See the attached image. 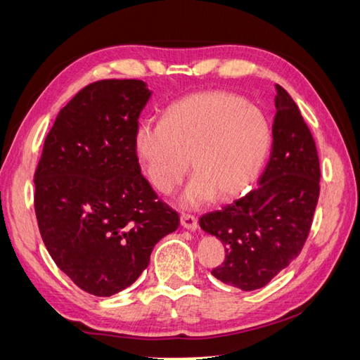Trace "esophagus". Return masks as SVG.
Segmentation results:
<instances>
[{
    "mask_svg": "<svg viewBox=\"0 0 360 360\" xmlns=\"http://www.w3.org/2000/svg\"><path fill=\"white\" fill-rule=\"evenodd\" d=\"M181 225L187 228V230L193 231V230H197L198 220H197V217H193V215H191V214H182L181 215Z\"/></svg>",
    "mask_w": 360,
    "mask_h": 360,
    "instance_id": "obj_1",
    "label": "esophagus"
}]
</instances>
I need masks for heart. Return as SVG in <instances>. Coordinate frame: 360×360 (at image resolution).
Segmentation results:
<instances>
[{
	"label": "heart",
	"instance_id": "obj_1",
	"mask_svg": "<svg viewBox=\"0 0 360 360\" xmlns=\"http://www.w3.org/2000/svg\"><path fill=\"white\" fill-rule=\"evenodd\" d=\"M271 146L261 110L228 91H201L168 105L160 122L136 127L135 149L151 184L169 193L191 168L195 173L181 205L200 207L231 200L257 179Z\"/></svg>",
	"mask_w": 360,
	"mask_h": 360
}]
</instances>
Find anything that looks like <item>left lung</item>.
I'll return each mask as SVG.
<instances>
[{
	"mask_svg": "<svg viewBox=\"0 0 360 360\" xmlns=\"http://www.w3.org/2000/svg\"><path fill=\"white\" fill-rule=\"evenodd\" d=\"M276 89L272 151L258 187L200 219L202 231L225 245L212 276L243 291L263 288L297 257L319 197L315 140L296 102L280 84Z\"/></svg>",
	"mask_w": 360,
	"mask_h": 360,
	"instance_id": "left-lung-1",
	"label": "left lung"
}]
</instances>
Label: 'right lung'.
Instances as JSON below:
<instances>
[{
	"mask_svg": "<svg viewBox=\"0 0 360 360\" xmlns=\"http://www.w3.org/2000/svg\"><path fill=\"white\" fill-rule=\"evenodd\" d=\"M151 91L141 80H101L61 108L34 173L39 231L56 266L99 297L146 269L179 215L141 174L135 132Z\"/></svg>",
	"mask_w": 360,
	"mask_h": 360,
	"instance_id": "right-lung-1",
	"label": "right lung"
}]
</instances>
